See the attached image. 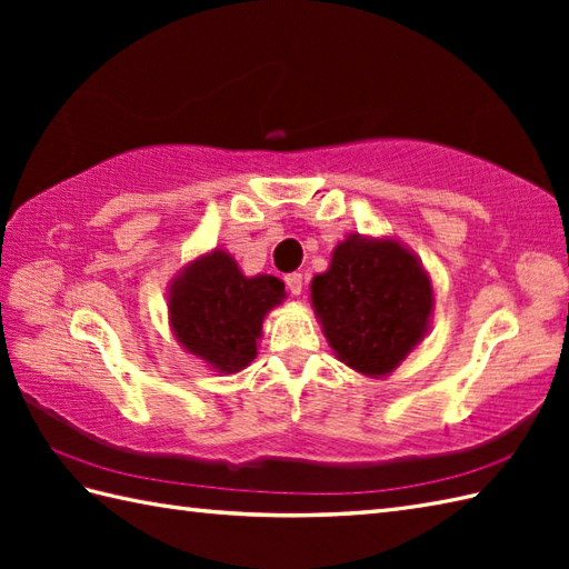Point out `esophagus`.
<instances>
[{
    "instance_id": "34e87169",
    "label": "esophagus",
    "mask_w": 569,
    "mask_h": 569,
    "mask_svg": "<svg viewBox=\"0 0 569 569\" xmlns=\"http://www.w3.org/2000/svg\"><path fill=\"white\" fill-rule=\"evenodd\" d=\"M286 288L291 296L303 293V273H288L286 276Z\"/></svg>"
}]
</instances>
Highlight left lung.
Returning a JSON list of instances; mask_svg holds the SVG:
<instances>
[{
  "label": "left lung",
  "mask_w": 569,
  "mask_h": 569,
  "mask_svg": "<svg viewBox=\"0 0 569 569\" xmlns=\"http://www.w3.org/2000/svg\"><path fill=\"white\" fill-rule=\"evenodd\" d=\"M310 306L335 357L369 379H386L426 340L432 278L401 239L347 234L328 271L310 281Z\"/></svg>",
  "instance_id": "left-lung-1"
}]
</instances>
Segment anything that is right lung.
I'll use <instances>...</instances> for the list:
<instances>
[{
	"mask_svg": "<svg viewBox=\"0 0 569 569\" xmlns=\"http://www.w3.org/2000/svg\"><path fill=\"white\" fill-rule=\"evenodd\" d=\"M286 300L271 273L244 276L227 249L183 263L168 283V325L176 342L217 377L247 369L259 352L263 320Z\"/></svg>",
	"mask_w": 569,
	"mask_h": 569,
	"instance_id": "add662e5",
	"label": "right lung"
}]
</instances>
